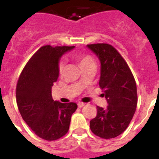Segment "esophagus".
Instances as JSON below:
<instances>
[{"mask_svg":"<svg viewBox=\"0 0 159 159\" xmlns=\"http://www.w3.org/2000/svg\"><path fill=\"white\" fill-rule=\"evenodd\" d=\"M78 107H80V108H81V107H83L84 106V105H85V103H84V102H78Z\"/></svg>","mask_w":159,"mask_h":159,"instance_id":"obj_1","label":"esophagus"}]
</instances>
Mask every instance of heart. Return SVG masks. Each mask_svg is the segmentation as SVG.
I'll return each mask as SVG.
<instances>
[{"label": "heart", "mask_w": 159, "mask_h": 159, "mask_svg": "<svg viewBox=\"0 0 159 159\" xmlns=\"http://www.w3.org/2000/svg\"><path fill=\"white\" fill-rule=\"evenodd\" d=\"M79 61H80V64L81 67H84V66L87 65L88 64H91V63H94V60L90 57V56H87V55H80L79 56ZM66 65V61L64 60H60V62L59 63V71L60 73H62L64 71V68H65Z\"/></svg>", "instance_id": "b5f03b06"}]
</instances>
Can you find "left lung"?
<instances>
[{
	"instance_id": "1",
	"label": "left lung",
	"mask_w": 159,
	"mask_h": 159,
	"mask_svg": "<svg viewBox=\"0 0 159 159\" xmlns=\"http://www.w3.org/2000/svg\"><path fill=\"white\" fill-rule=\"evenodd\" d=\"M87 47L100 62L99 86L108 104L106 109L97 107V116L90 121V128L102 139L116 138L127 128L135 112V80L124 59L111 45L95 43Z\"/></svg>"
}]
</instances>
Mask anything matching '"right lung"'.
I'll return each instance as SVG.
<instances>
[{
	"label": "right lung",
	"mask_w": 159,
	"mask_h": 159,
	"mask_svg": "<svg viewBox=\"0 0 159 159\" xmlns=\"http://www.w3.org/2000/svg\"><path fill=\"white\" fill-rule=\"evenodd\" d=\"M75 46L40 48L25 65L16 85V103L25 122L43 139L52 141L68 131L75 102L54 101L52 87L59 77V62Z\"/></svg>",
	"instance_id": "add662e5"
}]
</instances>
